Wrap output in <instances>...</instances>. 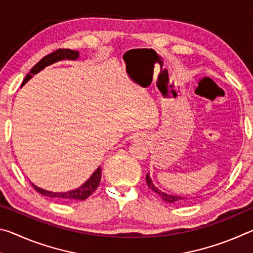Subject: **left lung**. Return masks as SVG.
<instances>
[{"instance_id": "obj_1", "label": "left lung", "mask_w": 253, "mask_h": 253, "mask_svg": "<svg viewBox=\"0 0 253 253\" xmlns=\"http://www.w3.org/2000/svg\"><path fill=\"white\" fill-rule=\"evenodd\" d=\"M146 182H147V185L148 187L153 190L155 193H157L158 195L161 196V198L165 201V202H169V203H181L182 201L184 200V198H181V196H175V195H170V194H166L164 192H162L158 190V188L154 185L151 177H149V175H146ZM186 199V198H185Z\"/></svg>"}]
</instances>
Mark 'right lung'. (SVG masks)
Listing matches in <instances>:
<instances>
[{"instance_id":"add662e5","label":"right lung","mask_w":253,"mask_h":253,"mask_svg":"<svg viewBox=\"0 0 253 253\" xmlns=\"http://www.w3.org/2000/svg\"><path fill=\"white\" fill-rule=\"evenodd\" d=\"M79 57V52L78 51L75 50H70V49H58L51 52L50 54L45 55V57L42 58L39 62L34 66L31 70H30L29 74L25 77L22 85L27 83L28 80H30L32 78L33 75L38 74V72L41 71L43 68H45L46 66L52 65V63L60 61V60L63 59H71L75 60ZM100 178H101V169L98 168L95 173H93L90 178L85 182L83 186H80L77 188V190H72L70 192H65V193H53V192H49L45 190H42V188L38 187L32 184V186L34 190L37 192H39L40 194L49 196V198H53V199H59V200H84L87 199L88 196H90L93 192L97 190L98 185L100 183Z\"/></svg>"}]
</instances>
